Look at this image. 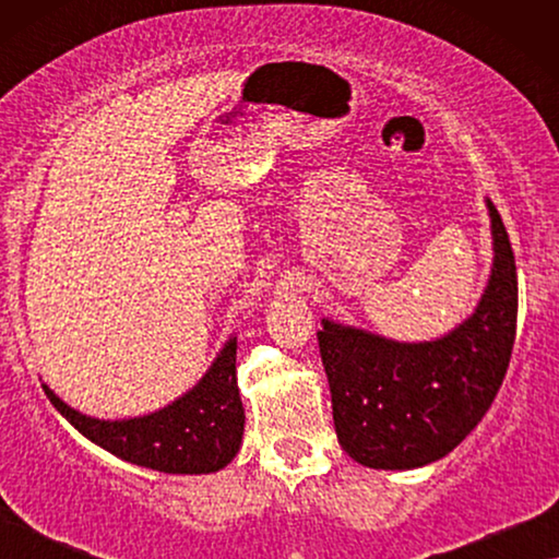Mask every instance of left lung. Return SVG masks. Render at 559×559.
I'll list each match as a JSON object with an SVG mask.
<instances>
[{"mask_svg":"<svg viewBox=\"0 0 559 559\" xmlns=\"http://www.w3.org/2000/svg\"><path fill=\"white\" fill-rule=\"evenodd\" d=\"M491 280L473 316L445 338L396 343L323 320L318 331L335 435L356 463L407 471L440 461L480 423L507 377L516 338V264L488 201Z\"/></svg>","mask_w":559,"mask_h":559,"instance_id":"left-lung-1","label":"left lung"}]
</instances>
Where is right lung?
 Masks as SVG:
<instances>
[{
	"label": "right lung",
	"mask_w": 559,
	"mask_h": 559,
	"mask_svg": "<svg viewBox=\"0 0 559 559\" xmlns=\"http://www.w3.org/2000/svg\"><path fill=\"white\" fill-rule=\"evenodd\" d=\"M56 409L81 435L109 453L159 473H213L234 461L243 435V407L236 386V338L209 373L178 402L147 417L106 423L81 415L43 386Z\"/></svg>",
	"instance_id": "add662e5"
}]
</instances>
